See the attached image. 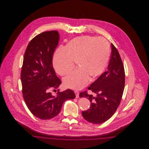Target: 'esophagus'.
Here are the masks:
<instances>
[{
  "instance_id": "esophagus-1",
  "label": "esophagus",
  "mask_w": 149,
  "mask_h": 149,
  "mask_svg": "<svg viewBox=\"0 0 149 149\" xmlns=\"http://www.w3.org/2000/svg\"><path fill=\"white\" fill-rule=\"evenodd\" d=\"M75 95H76V98H78L79 97V93L78 91H75Z\"/></svg>"
}]
</instances>
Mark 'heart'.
<instances>
[{
    "label": "heart",
    "mask_w": 149,
    "mask_h": 149,
    "mask_svg": "<svg viewBox=\"0 0 149 149\" xmlns=\"http://www.w3.org/2000/svg\"><path fill=\"white\" fill-rule=\"evenodd\" d=\"M111 48L103 38L89 36L74 38L65 48L57 50L53 57V66L61 76L69 74L77 63L78 69L63 79L66 88L80 89L89 81L101 75L109 63Z\"/></svg>",
    "instance_id": "1"
}]
</instances>
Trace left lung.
Listing matches in <instances>:
<instances>
[{
  "mask_svg": "<svg viewBox=\"0 0 149 149\" xmlns=\"http://www.w3.org/2000/svg\"><path fill=\"white\" fill-rule=\"evenodd\" d=\"M111 55L107 71L88 88L94 93H80V97H86L91 103L90 108L82 111L85 120L93 124H100L109 120L120 104L125 84V73L120 55L111 43Z\"/></svg>",
  "mask_w": 149,
  "mask_h": 149,
  "instance_id": "1",
  "label": "left lung"
}]
</instances>
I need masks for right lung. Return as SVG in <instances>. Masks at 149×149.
<instances>
[{
	"label": "right lung",
	"instance_id": "add662e5",
	"mask_svg": "<svg viewBox=\"0 0 149 149\" xmlns=\"http://www.w3.org/2000/svg\"><path fill=\"white\" fill-rule=\"evenodd\" d=\"M59 38L57 31L36 36L29 43L23 58L21 74L23 98L31 112L41 120L56 116L65 100L75 98L70 89L57 92L56 96L50 92L61 83L52 65Z\"/></svg>",
	"mask_w": 149,
	"mask_h": 149
}]
</instances>
